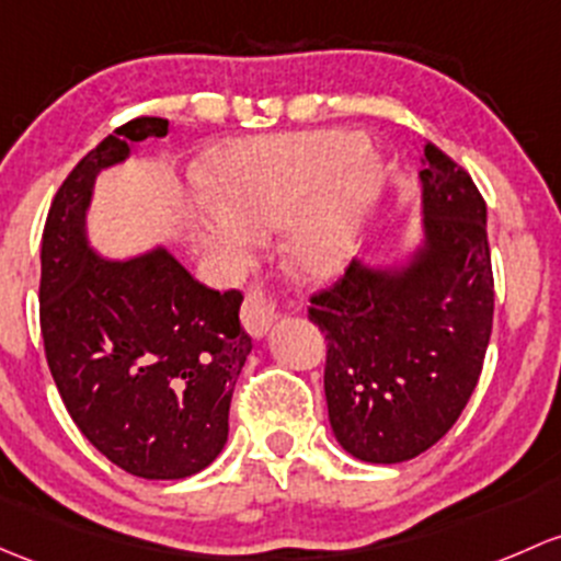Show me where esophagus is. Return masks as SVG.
Instances as JSON below:
<instances>
[{
	"instance_id": "obj_1",
	"label": "esophagus",
	"mask_w": 561,
	"mask_h": 561,
	"mask_svg": "<svg viewBox=\"0 0 561 561\" xmlns=\"http://www.w3.org/2000/svg\"><path fill=\"white\" fill-rule=\"evenodd\" d=\"M276 320V300L263 290V287H255V290L247 293L244 304H241V322H244L247 333L252 339H263L268 333V328L274 325Z\"/></svg>"
}]
</instances>
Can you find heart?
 <instances>
[{
	"instance_id": "heart-1",
	"label": "heart",
	"mask_w": 561,
	"mask_h": 561,
	"mask_svg": "<svg viewBox=\"0 0 561 561\" xmlns=\"http://www.w3.org/2000/svg\"><path fill=\"white\" fill-rule=\"evenodd\" d=\"M202 239L239 263L257 247L255 231L287 226V261L304 279H335L357 250L381 163L352 131H309L236 141L211 152L204 172Z\"/></svg>"
}]
</instances>
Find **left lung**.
I'll list each match as a JSON object with an SVG mask.
<instances>
[{
    "instance_id": "8db88e82",
    "label": "left lung",
    "mask_w": 561,
    "mask_h": 561,
    "mask_svg": "<svg viewBox=\"0 0 561 561\" xmlns=\"http://www.w3.org/2000/svg\"><path fill=\"white\" fill-rule=\"evenodd\" d=\"M424 244L400 271L352 263L314 293L325 333V398L352 457L394 465L438 444L468 405L494 314L486 204L459 163L424 145Z\"/></svg>"
}]
</instances>
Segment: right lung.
<instances>
[{
    "mask_svg": "<svg viewBox=\"0 0 561 561\" xmlns=\"http://www.w3.org/2000/svg\"><path fill=\"white\" fill-rule=\"evenodd\" d=\"M167 131L163 117H134L99 141L58 187L39 255V328L69 416L110 462L158 481L215 462L252 350L239 290L204 287L163 247L107 261L88 244L96 174Z\"/></svg>",
    "mask_w": 561,
    "mask_h": 561,
    "instance_id": "add662e5",
    "label": "right lung"
}]
</instances>
